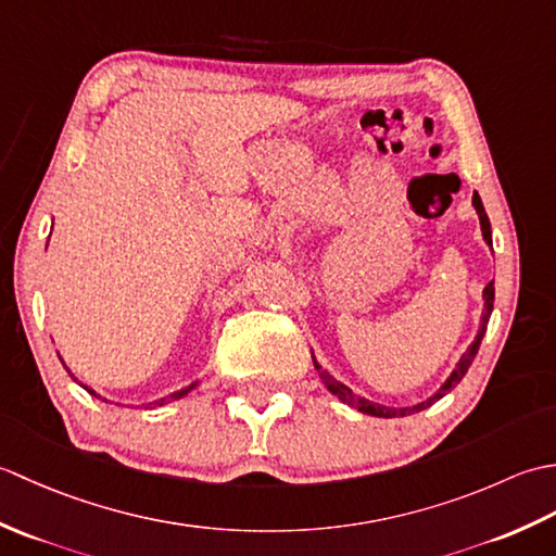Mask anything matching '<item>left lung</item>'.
Listing matches in <instances>:
<instances>
[{"label":"left lung","mask_w":556,"mask_h":556,"mask_svg":"<svg viewBox=\"0 0 556 556\" xmlns=\"http://www.w3.org/2000/svg\"><path fill=\"white\" fill-rule=\"evenodd\" d=\"M473 207H476L478 217H480L482 239H485V243L492 248V229H490V219H488V212H485V207H482V200H480V195H478V193H473ZM482 301H485V311H482V317H480V329H478V334H476V339H473V344H470V346L466 349L464 356L458 358L456 368L452 370V375L446 377V382H444L440 389H437V392H434L430 399L420 401V404H416V406H406V408H389V406H382V404H375V401H370V399L353 394V389H351V387H346L344 382L334 380L332 375H329L327 370H323V365L315 361V356H313V363H315L317 372H320V380L325 382V387L329 389V392H332L339 401H344V404H349L351 408H356V410H361V413H368V416H375V418H404V416H410V413H418V410H425L428 406H432L434 401H440L444 394L452 392V389H454L460 380H464V375L468 372L470 363H473L476 353H478V349H480V341H482V337H485V332H488V323H490V315H492V308H494V281H490V285L485 287V291H482Z\"/></svg>","instance_id":"left-lung-1"}]
</instances>
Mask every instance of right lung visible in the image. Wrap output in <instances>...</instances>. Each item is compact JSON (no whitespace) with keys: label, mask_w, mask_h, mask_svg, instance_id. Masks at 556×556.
Here are the masks:
<instances>
[{"label":"right lung","mask_w":556,"mask_h":556,"mask_svg":"<svg viewBox=\"0 0 556 556\" xmlns=\"http://www.w3.org/2000/svg\"><path fill=\"white\" fill-rule=\"evenodd\" d=\"M64 363V361H62ZM80 387H86V384H80ZM198 387V382H193V384H188L186 389H179V392H174V394H169V396H162V399H157V401H150V404L146 406V408H150V406H164V404H169V401H176V399H181V396H186L188 392H191V389H195ZM88 389V392L92 394V396H98V399H102L98 392H92V389L90 387H86ZM104 401V399H102Z\"/></svg>","instance_id":"1"}]
</instances>
